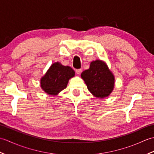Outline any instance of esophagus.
<instances>
[{"mask_svg": "<svg viewBox=\"0 0 154 154\" xmlns=\"http://www.w3.org/2000/svg\"><path fill=\"white\" fill-rule=\"evenodd\" d=\"M75 71H76V73L77 75H79L81 73V72H82V69H76Z\"/></svg>", "mask_w": 154, "mask_h": 154, "instance_id": "esophagus-1", "label": "esophagus"}]
</instances>
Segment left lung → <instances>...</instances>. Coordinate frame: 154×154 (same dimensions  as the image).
I'll use <instances>...</instances> for the list:
<instances>
[{
    "label": "left lung",
    "instance_id": "8db88e82",
    "mask_svg": "<svg viewBox=\"0 0 154 154\" xmlns=\"http://www.w3.org/2000/svg\"><path fill=\"white\" fill-rule=\"evenodd\" d=\"M81 76L93 96L103 99L112 92L114 76L104 61H92L89 69L83 71Z\"/></svg>",
    "mask_w": 154,
    "mask_h": 154
}]
</instances>
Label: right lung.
Masks as SVG:
<instances>
[{
	"instance_id": "right-lung-1",
	"label": "right lung",
	"mask_w": 154,
	"mask_h": 154,
	"mask_svg": "<svg viewBox=\"0 0 154 154\" xmlns=\"http://www.w3.org/2000/svg\"><path fill=\"white\" fill-rule=\"evenodd\" d=\"M74 76L75 71L71 67L55 62L41 78L40 86L47 94L57 95L67 87L69 80Z\"/></svg>"
}]
</instances>
